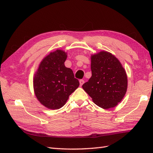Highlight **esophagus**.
<instances>
[{
    "mask_svg": "<svg viewBox=\"0 0 153 153\" xmlns=\"http://www.w3.org/2000/svg\"><path fill=\"white\" fill-rule=\"evenodd\" d=\"M79 82H80V85H82L83 84H84V80H82V79H81V80H79Z\"/></svg>",
    "mask_w": 153,
    "mask_h": 153,
    "instance_id": "1",
    "label": "esophagus"
}]
</instances>
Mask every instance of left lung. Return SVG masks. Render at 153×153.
<instances>
[{
    "mask_svg": "<svg viewBox=\"0 0 153 153\" xmlns=\"http://www.w3.org/2000/svg\"><path fill=\"white\" fill-rule=\"evenodd\" d=\"M92 76L82 88L100 107L108 109L121 102L126 94L128 78L119 60L111 53L91 55Z\"/></svg>",
    "mask_w": 153,
    "mask_h": 153,
    "instance_id": "1",
    "label": "left lung"
}]
</instances>
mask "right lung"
I'll return each instance as SVG.
<instances>
[{
  "label": "right lung",
  "instance_id": "obj_1",
  "mask_svg": "<svg viewBox=\"0 0 153 153\" xmlns=\"http://www.w3.org/2000/svg\"><path fill=\"white\" fill-rule=\"evenodd\" d=\"M66 59L67 53L63 50L51 52L42 60L34 75L35 95L39 102L49 109L62 107L69 95L80 85L72 69L64 65Z\"/></svg>",
  "mask_w": 153,
  "mask_h": 153
}]
</instances>
